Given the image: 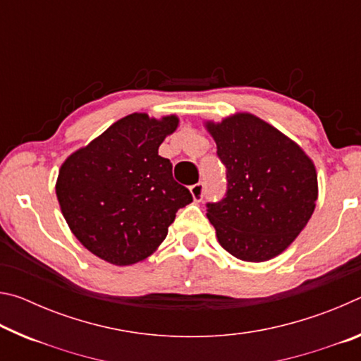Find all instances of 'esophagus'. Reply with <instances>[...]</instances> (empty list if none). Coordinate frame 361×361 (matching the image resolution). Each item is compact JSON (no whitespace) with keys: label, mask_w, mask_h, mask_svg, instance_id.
Returning a JSON list of instances; mask_svg holds the SVG:
<instances>
[{"label":"esophagus","mask_w":361,"mask_h":361,"mask_svg":"<svg viewBox=\"0 0 361 361\" xmlns=\"http://www.w3.org/2000/svg\"><path fill=\"white\" fill-rule=\"evenodd\" d=\"M189 191H191L192 199L195 200V202H200L205 195V185L204 183H195V185L189 188Z\"/></svg>","instance_id":"obj_1"}]
</instances>
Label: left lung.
<instances>
[{
  "instance_id": "left-lung-1",
  "label": "left lung",
  "mask_w": 361,
  "mask_h": 361,
  "mask_svg": "<svg viewBox=\"0 0 361 361\" xmlns=\"http://www.w3.org/2000/svg\"><path fill=\"white\" fill-rule=\"evenodd\" d=\"M205 127L228 178L226 197L207 204L219 245L242 261L274 258L291 245L315 210L312 159L255 114L207 121Z\"/></svg>"
}]
</instances>
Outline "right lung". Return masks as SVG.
Masks as SVG:
<instances>
[{"label": "right lung", "mask_w": 361, "mask_h": 361, "mask_svg": "<svg viewBox=\"0 0 361 361\" xmlns=\"http://www.w3.org/2000/svg\"><path fill=\"white\" fill-rule=\"evenodd\" d=\"M178 127L133 113L66 157L59 170L57 199L76 239L114 266H130L154 253L176 212L192 202L172 175L159 146Z\"/></svg>", "instance_id": "right-lung-1"}]
</instances>
